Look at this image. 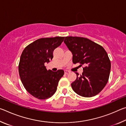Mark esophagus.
<instances>
[{
  "mask_svg": "<svg viewBox=\"0 0 126 126\" xmlns=\"http://www.w3.org/2000/svg\"><path fill=\"white\" fill-rule=\"evenodd\" d=\"M69 71H67V70H65L64 71V73L65 74H68L69 73Z\"/></svg>",
  "mask_w": 126,
  "mask_h": 126,
  "instance_id": "obj_1",
  "label": "esophagus"
}]
</instances>
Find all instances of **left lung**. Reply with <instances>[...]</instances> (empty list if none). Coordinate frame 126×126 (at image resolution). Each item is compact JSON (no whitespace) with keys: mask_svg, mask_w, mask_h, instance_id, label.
Wrapping results in <instances>:
<instances>
[{"mask_svg":"<svg viewBox=\"0 0 126 126\" xmlns=\"http://www.w3.org/2000/svg\"><path fill=\"white\" fill-rule=\"evenodd\" d=\"M64 42L73 54L72 61L79 63L83 72L72 83L75 92L80 96L91 97L101 92L109 79L110 61L101 46L86 38L66 37Z\"/></svg>","mask_w":126,"mask_h":126,"instance_id":"left-lung-1","label":"left lung"}]
</instances>
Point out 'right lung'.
<instances>
[{
    "mask_svg": "<svg viewBox=\"0 0 126 126\" xmlns=\"http://www.w3.org/2000/svg\"><path fill=\"white\" fill-rule=\"evenodd\" d=\"M64 39V37L40 38L23 51L18 66L19 74L25 89L35 98L48 99L57 91L64 72L62 69L48 71L45 63L52 60L53 51L61 46Z\"/></svg>",
    "mask_w": 126,
    "mask_h": 126,
    "instance_id": "right-lung-1",
    "label": "right lung"
}]
</instances>
